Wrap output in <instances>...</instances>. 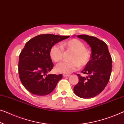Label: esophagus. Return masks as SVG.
<instances>
[{"mask_svg":"<svg viewBox=\"0 0 124 124\" xmlns=\"http://www.w3.org/2000/svg\"><path fill=\"white\" fill-rule=\"evenodd\" d=\"M63 76L64 77H69L70 75H66V74H64V75H63Z\"/></svg>","mask_w":124,"mask_h":124,"instance_id":"esophagus-1","label":"esophagus"}]
</instances>
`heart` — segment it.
Segmentation results:
<instances>
[{
	"label": "heart",
	"mask_w": 124,
	"mask_h": 124,
	"mask_svg": "<svg viewBox=\"0 0 124 124\" xmlns=\"http://www.w3.org/2000/svg\"><path fill=\"white\" fill-rule=\"evenodd\" d=\"M62 48L66 51L72 52L70 58L71 62H63L57 64L56 71L57 72L69 74L76 71L80 67H84L90 62L91 58L90 51L85 48L84 43L77 39L63 42L61 43ZM63 51L57 45L52 46L49 50V56L54 62L61 61L63 57Z\"/></svg>",
	"instance_id": "1"
}]
</instances>
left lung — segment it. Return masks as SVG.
Returning <instances> with one entry per match:
<instances>
[{
  "label": "left lung",
  "instance_id": "8db88e82",
  "mask_svg": "<svg viewBox=\"0 0 124 124\" xmlns=\"http://www.w3.org/2000/svg\"><path fill=\"white\" fill-rule=\"evenodd\" d=\"M77 37L88 43L92 52L90 62L81 71L87 76L77 74L79 82L74 87L73 91L82 99H91L100 93L108 82L112 70L111 57L108 46L102 40L85 34Z\"/></svg>",
  "mask_w": 124,
  "mask_h": 124
}]
</instances>
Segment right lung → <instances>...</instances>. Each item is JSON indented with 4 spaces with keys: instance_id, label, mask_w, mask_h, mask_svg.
Wrapping results in <instances>:
<instances>
[{
    "instance_id": "right-lung-1",
    "label": "right lung",
    "mask_w": 124,
    "mask_h": 124,
    "mask_svg": "<svg viewBox=\"0 0 124 124\" xmlns=\"http://www.w3.org/2000/svg\"><path fill=\"white\" fill-rule=\"evenodd\" d=\"M69 37L40 34L25 44L19 55L18 71L22 84L31 93L37 96L48 95L62 79L61 74L47 75L53 67L49 50L52 46Z\"/></svg>"
}]
</instances>
